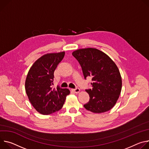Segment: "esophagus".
I'll use <instances>...</instances> for the list:
<instances>
[{"mask_svg":"<svg viewBox=\"0 0 149 149\" xmlns=\"http://www.w3.org/2000/svg\"><path fill=\"white\" fill-rule=\"evenodd\" d=\"M72 91H73V92H74L75 93H79V92H80V89H79V88H75V89H72Z\"/></svg>","mask_w":149,"mask_h":149,"instance_id":"1","label":"esophagus"}]
</instances>
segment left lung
<instances>
[{"instance_id":"left-lung-1","label":"left lung","mask_w":149,"mask_h":149,"mask_svg":"<svg viewBox=\"0 0 149 149\" xmlns=\"http://www.w3.org/2000/svg\"><path fill=\"white\" fill-rule=\"evenodd\" d=\"M86 79L92 77V89H86L89 101L84 106L94 113L109 111L116 104L122 88L120 73L111 58L96 48L79 49L72 53Z\"/></svg>"}]
</instances>
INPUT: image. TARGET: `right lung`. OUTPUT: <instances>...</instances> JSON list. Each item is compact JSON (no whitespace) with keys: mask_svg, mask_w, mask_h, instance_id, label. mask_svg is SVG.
Returning a JSON list of instances; mask_svg holds the SVG:
<instances>
[{"mask_svg":"<svg viewBox=\"0 0 149 149\" xmlns=\"http://www.w3.org/2000/svg\"><path fill=\"white\" fill-rule=\"evenodd\" d=\"M64 56V52L45 54L38 58L29 69L25 80V91L32 106L40 113L52 114L61 109L68 89L53 88L54 73Z\"/></svg>","mask_w":149,"mask_h":149,"instance_id":"1","label":"right lung"}]
</instances>
